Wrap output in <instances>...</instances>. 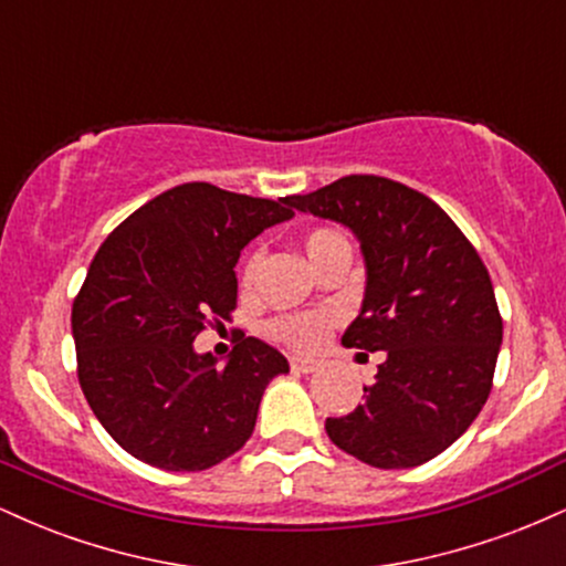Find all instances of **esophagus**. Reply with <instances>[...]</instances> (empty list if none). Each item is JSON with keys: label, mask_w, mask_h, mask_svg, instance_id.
Instances as JSON below:
<instances>
[{"label": "esophagus", "mask_w": 566, "mask_h": 566, "mask_svg": "<svg viewBox=\"0 0 566 566\" xmlns=\"http://www.w3.org/2000/svg\"><path fill=\"white\" fill-rule=\"evenodd\" d=\"M319 367H322V361L305 359V356H292V359H290V369H292V373L308 375V373H316V369H319Z\"/></svg>", "instance_id": "34e87169"}]
</instances>
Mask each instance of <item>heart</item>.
I'll return each instance as SVG.
<instances>
[{
	"label": "heart",
	"instance_id": "1",
	"mask_svg": "<svg viewBox=\"0 0 566 566\" xmlns=\"http://www.w3.org/2000/svg\"><path fill=\"white\" fill-rule=\"evenodd\" d=\"M303 247L308 252V258L314 261V265H319L327 261L329 255L340 250H350V242L346 239V233H340L337 229H329V226H319V229H311L303 237ZM263 263V250H252L247 255V261L242 265V287L250 290L255 284L258 271H261ZM340 324V314L335 308H316V311H295V314H279L265 324V333L274 337L276 343L287 346L292 350H316L327 340L329 329Z\"/></svg>",
	"mask_w": 566,
	"mask_h": 566
}]
</instances>
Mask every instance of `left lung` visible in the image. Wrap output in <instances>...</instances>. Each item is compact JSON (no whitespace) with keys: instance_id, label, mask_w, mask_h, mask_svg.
I'll use <instances>...</instances> for the list:
<instances>
[{"instance_id":"1","label":"left lung","mask_w":566,"mask_h":566,"mask_svg":"<svg viewBox=\"0 0 566 566\" xmlns=\"http://www.w3.org/2000/svg\"><path fill=\"white\" fill-rule=\"evenodd\" d=\"M359 237L367 290L343 346L386 350L365 401L327 418V437L375 469L423 465L482 412L503 343L490 271L426 193L380 175H346L287 197Z\"/></svg>"}]
</instances>
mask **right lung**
Wrapping results in <instances>:
<instances>
[{
  "label": "right lung",
  "instance_id": "add662e5",
  "mask_svg": "<svg viewBox=\"0 0 566 566\" xmlns=\"http://www.w3.org/2000/svg\"><path fill=\"white\" fill-rule=\"evenodd\" d=\"M279 201L184 184L135 210L97 247L71 308L76 375L122 450L165 471H205L252 437L263 391L290 365L237 337L226 367L191 343L237 308L239 252L290 220Z\"/></svg>",
  "mask_w": 566,
  "mask_h": 566
}]
</instances>
